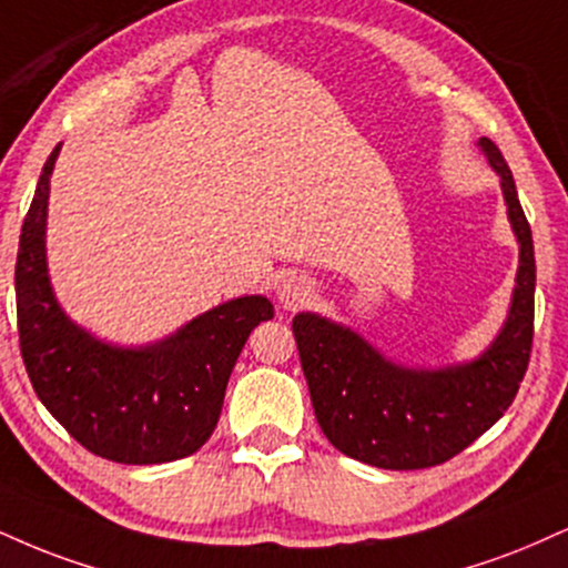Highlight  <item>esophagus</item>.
Here are the masks:
<instances>
[{"label":"esophagus","instance_id":"esophagus-1","mask_svg":"<svg viewBox=\"0 0 568 568\" xmlns=\"http://www.w3.org/2000/svg\"><path fill=\"white\" fill-rule=\"evenodd\" d=\"M310 293H312V283L306 277L291 275V277L280 280V285H277L280 304H283V310H288V312H296L298 306H304L306 298H310Z\"/></svg>","mask_w":568,"mask_h":568}]
</instances>
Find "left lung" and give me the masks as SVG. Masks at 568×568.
Listing matches in <instances>:
<instances>
[{"label":"left lung","instance_id":"1","mask_svg":"<svg viewBox=\"0 0 568 568\" xmlns=\"http://www.w3.org/2000/svg\"><path fill=\"white\" fill-rule=\"evenodd\" d=\"M479 145L503 182L508 216L521 243L514 304L495 344L468 365L409 371L381 357L349 327L320 314H296L293 336L320 428L333 447L386 470L447 463L503 418L516 399L535 338V243L503 153Z\"/></svg>","mask_w":568,"mask_h":568}]
</instances>
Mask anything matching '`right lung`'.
I'll list each match as a JSON object with an SVG mask.
<instances>
[{"instance_id":"right-lung-1","label":"right lung","mask_w":568,"mask_h":568,"mask_svg":"<svg viewBox=\"0 0 568 568\" xmlns=\"http://www.w3.org/2000/svg\"><path fill=\"white\" fill-rule=\"evenodd\" d=\"M60 145L47 159L23 219L16 262L18 336L33 392L89 453L126 466L180 460L214 434L224 388L251 331L275 310L243 296L145 349L92 338L54 302L44 256L47 197Z\"/></svg>"}]
</instances>
